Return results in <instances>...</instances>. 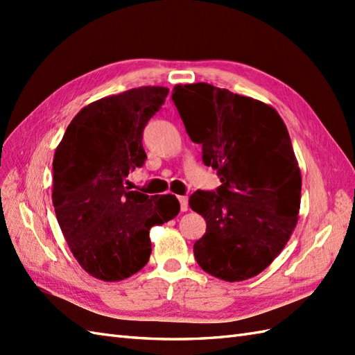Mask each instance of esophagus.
Returning <instances> with one entry per match:
<instances>
[{"mask_svg": "<svg viewBox=\"0 0 355 355\" xmlns=\"http://www.w3.org/2000/svg\"><path fill=\"white\" fill-rule=\"evenodd\" d=\"M180 201V209H182V212H186L187 209H189V201H187V197H178Z\"/></svg>", "mask_w": 355, "mask_h": 355, "instance_id": "34e87169", "label": "esophagus"}]
</instances>
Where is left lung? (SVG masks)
Wrapping results in <instances>:
<instances>
[{"label":"left lung","mask_w":355,"mask_h":355,"mask_svg":"<svg viewBox=\"0 0 355 355\" xmlns=\"http://www.w3.org/2000/svg\"><path fill=\"white\" fill-rule=\"evenodd\" d=\"M172 101L221 182L189 198L207 225L195 259L229 282L259 275L288 243L300 206L302 178L284 120L266 103L205 82L177 85Z\"/></svg>","instance_id":"1"}]
</instances>
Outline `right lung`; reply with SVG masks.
Wrapping results in <instances>:
<instances>
[{
    "mask_svg": "<svg viewBox=\"0 0 355 355\" xmlns=\"http://www.w3.org/2000/svg\"><path fill=\"white\" fill-rule=\"evenodd\" d=\"M169 89L141 87L80 110L53 158V206L74 258L102 281H122L146 266L149 229L180 212L173 195L149 197L125 187L146 160L145 126Z\"/></svg>",
    "mask_w": 355,
    "mask_h": 355,
    "instance_id": "1",
    "label": "right lung"
}]
</instances>
